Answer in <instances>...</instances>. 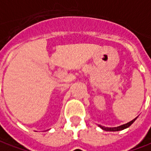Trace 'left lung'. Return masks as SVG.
Masks as SVG:
<instances>
[{
	"label": "left lung",
	"mask_w": 151,
	"mask_h": 151,
	"mask_svg": "<svg viewBox=\"0 0 151 151\" xmlns=\"http://www.w3.org/2000/svg\"><path fill=\"white\" fill-rule=\"evenodd\" d=\"M137 119V117L135 119H134L133 120L128 122L127 124H122V125H119V126H117V127H113V128H109V127H104V126H101V125H99V127H100L103 129V130H105V131H119V130H123L124 129H127L129 128L133 123L135 121V119Z\"/></svg>",
	"instance_id": "1"
}]
</instances>
